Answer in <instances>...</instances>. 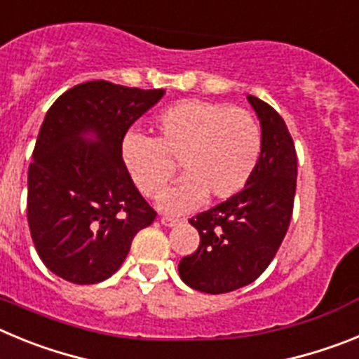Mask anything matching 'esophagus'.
Wrapping results in <instances>:
<instances>
[{"mask_svg": "<svg viewBox=\"0 0 359 359\" xmlns=\"http://www.w3.org/2000/svg\"><path fill=\"white\" fill-rule=\"evenodd\" d=\"M160 221H161V224H165V226H176V224L182 223V221H180V219L170 217V215H161Z\"/></svg>", "mask_w": 359, "mask_h": 359, "instance_id": "esophagus-1", "label": "esophagus"}]
</instances>
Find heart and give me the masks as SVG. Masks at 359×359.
Wrapping results in <instances>:
<instances>
[{
  "label": "heart",
  "instance_id": "obj_1",
  "mask_svg": "<svg viewBox=\"0 0 359 359\" xmlns=\"http://www.w3.org/2000/svg\"><path fill=\"white\" fill-rule=\"evenodd\" d=\"M152 129V140L135 133L123 140V161L147 198L161 194L180 165L185 180L161 198L172 212L239 194L261 160V123L243 107L183 100L161 111Z\"/></svg>",
  "mask_w": 359,
  "mask_h": 359
}]
</instances>
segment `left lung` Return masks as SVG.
Segmentation results:
<instances>
[{
	"mask_svg": "<svg viewBox=\"0 0 359 359\" xmlns=\"http://www.w3.org/2000/svg\"><path fill=\"white\" fill-rule=\"evenodd\" d=\"M261 118L262 152L239 194L189 219L199 246L180 261V277L201 293L221 294L261 277L280 248L293 214L297 151L273 107L248 95Z\"/></svg>",
	"mask_w": 359,
	"mask_h": 359,
	"instance_id": "8db88e82",
	"label": "left lung"
}]
</instances>
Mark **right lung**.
<instances>
[{
	"label": "right lung",
	"mask_w": 359,
	"mask_h": 359,
	"mask_svg": "<svg viewBox=\"0 0 359 359\" xmlns=\"http://www.w3.org/2000/svg\"><path fill=\"white\" fill-rule=\"evenodd\" d=\"M165 90L107 81L73 86L48 109L28 167L27 215L37 255L57 277L97 284L122 266L156 210L138 192L122 158L133 123ZM93 130L97 142L81 135Z\"/></svg>",
	"instance_id": "add662e5"
}]
</instances>
